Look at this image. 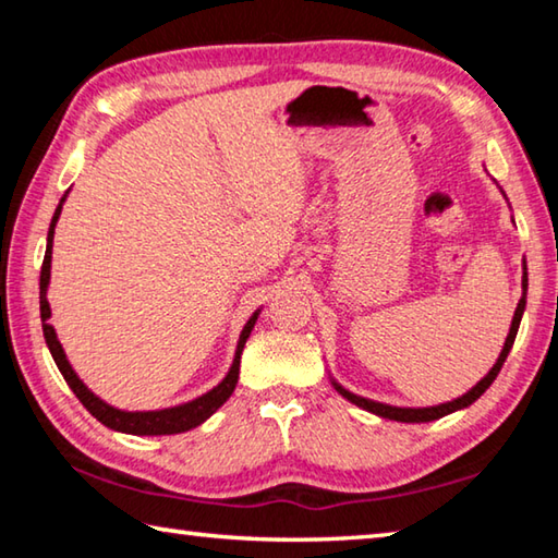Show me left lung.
<instances>
[{
  "label": "left lung",
  "instance_id": "left-lung-1",
  "mask_svg": "<svg viewBox=\"0 0 558 558\" xmlns=\"http://www.w3.org/2000/svg\"><path fill=\"white\" fill-rule=\"evenodd\" d=\"M499 192H502V189H499ZM526 286H529V278H526V263H524V268H522V300L517 302V310H514L512 325H509V335L505 339L502 352H499L497 362L493 364V369H489L483 376V379H480L475 386H472L468 393L458 396V399L446 401V403H438V405H426V409H409V405H389V403H381V401H374V399H364V396H356V393H352L349 389H344L342 384H337V379H332V376H329V381H332L335 389L342 393L349 403H354V405H359V409H364V411H369L374 415H379V418H389V421H399V423H428V421H438V418H442V415H448V413H456L460 409H468L470 403H475L480 396H483L489 389V386H493L499 369H502V364H505V359L509 354V349H512V344H514L517 329H519V323H522V315H524V307H526Z\"/></svg>",
  "mask_w": 558,
  "mask_h": 558
}]
</instances>
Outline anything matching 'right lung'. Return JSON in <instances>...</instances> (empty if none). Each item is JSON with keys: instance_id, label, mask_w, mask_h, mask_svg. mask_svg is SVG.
I'll use <instances>...</instances> for the list:
<instances>
[{"instance_id": "add662e5", "label": "right lung", "mask_w": 558, "mask_h": 558, "mask_svg": "<svg viewBox=\"0 0 558 558\" xmlns=\"http://www.w3.org/2000/svg\"><path fill=\"white\" fill-rule=\"evenodd\" d=\"M69 192H71V189H69ZM69 192L61 196L59 206H56V214H53L51 226H49V235H46V256H44L41 280H39V305H41L44 339H46V347H49V352L53 356L56 366H59V372L63 374L65 384L71 386V391L78 396V401L90 411L93 418H98L102 426H108V428L118 430V433H130V436H174V433H184V430H192L196 426H202L206 418H211V415L219 411L226 401H229V396L233 393L235 384H239L241 352H243V347H245V339L251 337V329L256 327V319L260 315V307L248 317V323L243 325L229 372H226L223 379L216 384L211 391L196 396V399L186 401V403L169 405V409H159V411H122V409H116V405L106 403V401L100 399V396L93 393L88 386L83 384V379H81L78 374H75V369H73L71 362H69V356H65L63 347L59 342V337H56V329L49 325L51 305H49V298H46V292H49V282H51L53 231H56V221H59L61 209H63V202H65V196H69Z\"/></svg>"}]
</instances>
